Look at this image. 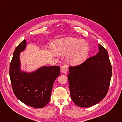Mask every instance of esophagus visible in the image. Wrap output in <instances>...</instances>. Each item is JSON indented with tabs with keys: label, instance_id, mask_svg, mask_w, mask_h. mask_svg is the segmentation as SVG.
<instances>
[{
	"label": "esophagus",
	"instance_id": "obj_1",
	"mask_svg": "<svg viewBox=\"0 0 122 122\" xmlns=\"http://www.w3.org/2000/svg\"><path fill=\"white\" fill-rule=\"evenodd\" d=\"M68 66L66 65V64H64L63 65L61 66V72L64 73H66L68 71Z\"/></svg>",
	"mask_w": 122,
	"mask_h": 122
}]
</instances>
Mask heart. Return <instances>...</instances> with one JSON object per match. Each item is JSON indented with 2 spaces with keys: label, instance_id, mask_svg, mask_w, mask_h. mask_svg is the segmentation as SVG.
Returning a JSON list of instances; mask_svg holds the SVG:
<instances>
[{
  "label": "heart",
  "instance_id": "heart-1",
  "mask_svg": "<svg viewBox=\"0 0 122 122\" xmlns=\"http://www.w3.org/2000/svg\"><path fill=\"white\" fill-rule=\"evenodd\" d=\"M53 47L59 54L68 53L66 60L73 65L83 62L86 58L89 50L86 42L73 37H67L56 41Z\"/></svg>",
  "mask_w": 122,
  "mask_h": 122
}]
</instances>
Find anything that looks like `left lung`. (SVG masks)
<instances>
[{"instance_id": "left-lung-1", "label": "left lung", "mask_w": 122, "mask_h": 122, "mask_svg": "<svg viewBox=\"0 0 122 122\" xmlns=\"http://www.w3.org/2000/svg\"><path fill=\"white\" fill-rule=\"evenodd\" d=\"M97 55L78 66H70L68 78L70 96L76 105L88 107L97 104L107 94L112 69L108 53L99 44Z\"/></svg>"}]
</instances>
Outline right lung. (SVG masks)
<instances>
[{
  "label": "right lung",
  "instance_id": "obj_1",
  "mask_svg": "<svg viewBox=\"0 0 122 122\" xmlns=\"http://www.w3.org/2000/svg\"><path fill=\"white\" fill-rule=\"evenodd\" d=\"M24 40L16 47L9 66L11 87L16 97L27 105L40 108L50 102L55 80L60 73L58 66H43L27 73L20 70V53L26 47Z\"/></svg>",
  "mask_w": 122,
  "mask_h": 122
}]
</instances>
